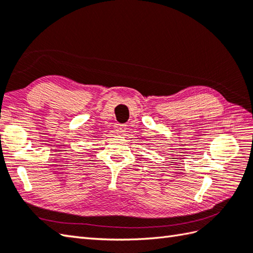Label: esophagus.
Returning <instances> with one entry per match:
<instances>
[{
    "label": "esophagus",
    "instance_id": "1",
    "mask_svg": "<svg viewBox=\"0 0 253 253\" xmlns=\"http://www.w3.org/2000/svg\"><path fill=\"white\" fill-rule=\"evenodd\" d=\"M127 129V127H126V125H120L118 126V133H121L122 136H125L126 135V130Z\"/></svg>",
    "mask_w": 253,
    "mask_h": 253
}]
</instances>
